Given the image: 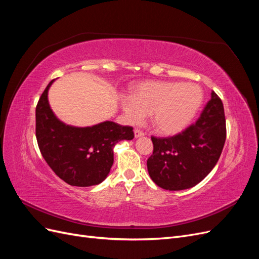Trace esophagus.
Listing matches in <instances>:
<instances>
[{
	"label": "esophagus",
	"mask_w": 259,
	"mask_h": 259,
	"mask_svg": "<svg viewBox=\"0 0 259 259\" xmlns=\"http://www.w3.org/2000/svg\"><path fill=\"white\" fill-rule=\"evenodd\" d=\"M134 135H135V137H136V138H138V137H142V136H144V135H145V133H144V132H142V131H139V130H135V131H134Z\"/></svg>",
	"instance_id": "obj_1"
}]
</instances>
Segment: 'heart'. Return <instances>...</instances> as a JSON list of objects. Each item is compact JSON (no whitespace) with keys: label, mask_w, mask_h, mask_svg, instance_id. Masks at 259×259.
Returning <instances> with one entry per match:
<instances>
[{"label":"heart","mask_w":259,"mask_h":259,"mask_svg":"<svg viewBox=\"0 0 259 259\" xmlns=\"http://www.w3.org/2000/svg\"><path fill=\"white\" fill-rule=\"evenodd\" d=\"M203 101V93L192 83L144 82L132 96L121 98V107L130 124H143L151 114L155 131L162 135H175L191 122Z\"/></svg>","instance_id":"heart-1"}]
</instances>
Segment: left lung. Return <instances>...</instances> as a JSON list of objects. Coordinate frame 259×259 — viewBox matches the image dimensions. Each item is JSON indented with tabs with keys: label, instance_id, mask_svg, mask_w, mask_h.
Segmentation results:
<instances>
[{
	"label": "left lung",
	"instance_id": "obj_1",
	"mask_svg": "<svg viewBox=\"0 0 259 259\" xmlns=\"http://www.w3.org/2000/svg\"><path fill=\"white\" fill-rule=\"evenodd\" d=\"M194 124L179 134L151 137L153 153L147 167L153 183L165 190L189 189L214 168L226 142L224 106L215 92Z\"/></svg>",
	"mask_w": 259,
	"mask_h": 259
}]
</instances>
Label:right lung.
Returning a JSON list of instances; mask_svg holds the SVG:
<instances>
[{"label": "right lung", "instance_id": "obj_1", "mask_svg": "<svg viewBox=\"0 0 259 259\" xmlns=\"http://www.w3.org/2000/svg\"><path fill=\"white\" fill-rule=\"evenodd\" d=\"M46 86L35 109V135L44 160L59 178L71 186L90 187L107 178L113 164V147L132 140V126L105 121L88 127L61 122L49 104Z\"/></svg>", "mask_w": 259, "mask_h": 259}]
</instances>
